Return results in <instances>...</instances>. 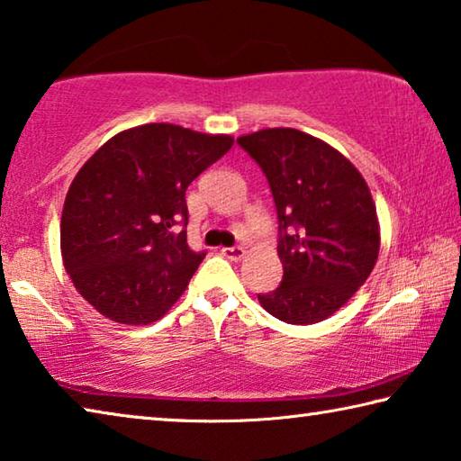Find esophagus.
<instances>
[{"label": "esophagus", "mask_w": 461, "mask_h": 461, "mask_svg": "<svg viewBox=\"0 0 461 461\" xmlns=\"http://www.w3.org/2000/svg\"><path fill=\"white\" fill-rule=\"evenodd\" d=\"M226 259H230V261H240L245 257V249L243 247H224L222 251H221Z\"/></svg>", "instance_id": "obj_1"}]
</instances>
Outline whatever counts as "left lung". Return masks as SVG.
<instances>
[{"mask_svg": "<svg viewBox=\"0 0 461 461\" xmlns=\"http://www.w3.org/2000/svg\"><path fill=\"white\" fill-rule=\"evenodd\" d=\"M237 143L267 176L279 221L284 281L257 295L259 303L287 324H318L358 292L378 259L381 226L365 177L300 129H261Z\"/></svg>", "mask_w": 461, "mask_h": 461, "instance_id": "8db88e82", "label": "left lung"}]
</instances>
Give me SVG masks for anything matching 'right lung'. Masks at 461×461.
Returning <instances> with one entry per match:
<instances>
[{
	"instance_id": "right-lung-1",
	"label": "right lung",
	"mask_w": 461,
	"mask_h": 461,
	"mask_svg": "<svg viewBox=\"0 0 461 461\" xmlns=\"http://www.w3.org/2000/svg\"><path fill=\"white\" fill-rule=\"evenodd\" d=\"M232 143L148 123L111 137L78 169L62 208V263L104 318L148 326L180 300L206 255L176 229L188 224L185 190Z\"/></svg>"
}]
</instances>
